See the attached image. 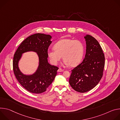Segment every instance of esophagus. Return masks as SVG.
<instances>
[{"label":"esophagus","instance_id":"1","mask_svg":"<svg viewBox=\"0 0 120 120\" xmlns=\"http://www.w3.org/2000/svg\"><path fill=\"white\" fill-rule=\"evenodd\" d=\"M64 71V70H62V69H61V68H59V69H58V72H62V71Z\"/></svg>","mask_w":120,"mask_h":120}]
</instances>
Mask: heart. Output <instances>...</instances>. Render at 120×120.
Here are the masks:
<instances>
[{"instance_id": "heart-1", "label": "heart", "mask_w": 120, "mask_h": 120, "mask_svg": "<svg viewBox=\"0 0 120 120\" xmlns=\"http://www.w3.org/2000/svg\"><path fill=\"white\" fill-rule=\"evenodd\" d=\"M54 50H49L48 56L50 62L56 65L61 57L65 63L71 67L77 65L82 60L84 54L83 44L78 40L65 38L58 41L53 47Z\"/></svg>"}]
</instances>
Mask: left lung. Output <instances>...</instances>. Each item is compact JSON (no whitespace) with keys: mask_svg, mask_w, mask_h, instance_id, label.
Listing matches in <instances>:
<instances>
[{"mask_svg":"<svg viewBox=\"0 0 120 120\" xmlns=\"http://www.w3.org/2000/svg\"><path fill=\"white\" fill-rule=\"evenodd\" d=\"M86 49L82 62L71 71L69 83L76 91L84 93L94 88L103 75L105 57L97 40L89 35L84 37Z\"/></svg>","mask_w":120,"mask_h":120,"instance_id":"obj_1","label":"left lung"}]
</instances>
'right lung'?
<instances>
[{"mask_svg":"<svg viewBox=\"0 0 120 120\" xmlns=\"http://www.w3.org/2000/svg\"><path fill=\"white\" fill-rule=\"evenodd\" d=\"M49 35L36 33L32 35L21 43L16 50L13 60V71L20 84L29 91L41 94L45 91L54 81L58 68L48 61V49L52 43ZM36 52L39 58L37 70L32 74L25 75L19 69V61L24 52Z\"/></svg>","mask_w":120,"mask_h":120,"instance_id":"1","label":"right lung"}]
</instances>
